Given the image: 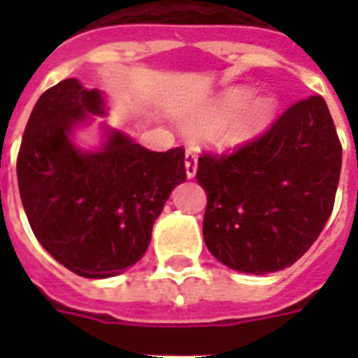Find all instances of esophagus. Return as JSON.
<instances>
[{
	"mask_svg": "<svg viewBox=\"0 0 358 358\" xmlns=\"http://www.w3.org/2000/svg\"><path fill=\"white\" fill-rule=\"evenodd\" d=\"M196 167H199V163H196V154L195 152L187 150L185 152V174H187V178H195Z\"/></svg>",
	"mask_w": 358,
	"mask_h": 358,
	"instance_id": "obj_1",
	"label": "esophagus"
}]
</instances>
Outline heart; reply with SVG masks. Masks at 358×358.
<instances>
[{
    "label": "heart",
    "instance_id": "1",
    "mask_svg": "<svg viewBox=\"0 0 358 358\" xmlns=\"http://www.w3.org/2000/svg\"><path fill=\"white\" fill-rule=\"evenodd\" d=\"M277 113V100L269 92L252 94L247 85H234L199 109L191 126L212 128L210 141L219 150H238L260 137Z\"/></svg>",
    "mask_w": 358,
    "mask_h": 358
}]
</instances>
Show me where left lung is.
I'll return each mask as SVG.
<instances>
[{
    "label": "left lung",
    "mask_w": 358,
    "mask_h": 358,
    "mask_svg": "<svg viewBox=\"0 0 358 358\" xmlns=\"http://www.w3.org/2000/svg\"><path fill=\"white\" fill-rule=\"evenodd\" d=\"M342 146L322 96L284 111L269 131L230 156L199 159L208 195L202 234L230 269L280 271L310 249L333 212Z\"/></svg>",
    "instance_id": "obj_1"
}]
</instances>
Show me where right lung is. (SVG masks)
<instances>
[{
  "label": "right lung",
  "mask_w": 358,
  "mask_h": 358,
  "mask_svg": "<svg viewBox=\"0 0 358 358\" xmlns=\"http://www.w3.org/2000/svg\"><path fill=\"white\" fill-rule=\"evenodd\" d=\"M108 111L102 91L61 81L35 103L16 163L38 243L85 278L117 277L137 264L171 191L185 182L184 148L146 150L106 122L100 145H78V131Z\"/></svg>",
  "instance_id": "right-lung-1"
}]
</instances>
